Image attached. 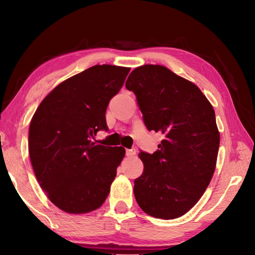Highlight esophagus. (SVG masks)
<instances>
[{
    "label": "esophagus",
    "mask_w": 255,
    "mask_h": 255,
    "mask_svg": "<svg viewBox=\"0 0 255 255\" xmlns=\"http://www.w3.org/2000/svg\"><path fill=\"white\" fill-rule=\"evenodd\" d=\"M134 154H136V149H134V148L127 149V150H126V156L127 157H132V156H134Z\"/></svg>",
    "instance_id": "34e87169"
}]
</instances>
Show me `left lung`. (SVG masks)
I'll return each instance as SVG.
<instances>
[{"label": "left lung", "instance_id": "left-lung-1", "mask_svg": "<svg viewBox=\"0 0 255 255\" xmlns=\"http://www.w3.org/2000/svg\"><path fill=\"white\" fill-rule=\"evenodd\" d=\"M126 88L136 95L148 130L162 134L157 151L139 152L143 172L133 182L136 201L151 217H181L216 169L220 134L212 105L193 83L161 65L133 69Z\"/></svg>", "mask_w": 255, "mask_h": 255}]
</instances>
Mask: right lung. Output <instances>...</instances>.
<instances>
[{
  "mask_svg": "<svg viewBox=\"0 0 255 255\" xmlns=\"http://www.w3.org/2000/svg\"><path fill=\"white\" fill-rule=\"evenodd\" d=\"M129 71L95 65L55 87L34 114L28 130L33 170L49 200L65 212L96 210L111 191L125 149L93 139L108 130L107 106Z\"/></svg>",
  "mask_w": 255,
  "mask_h": 255,
  "instance_id": "1",
  "label": "right lung"
}]
</instances>
